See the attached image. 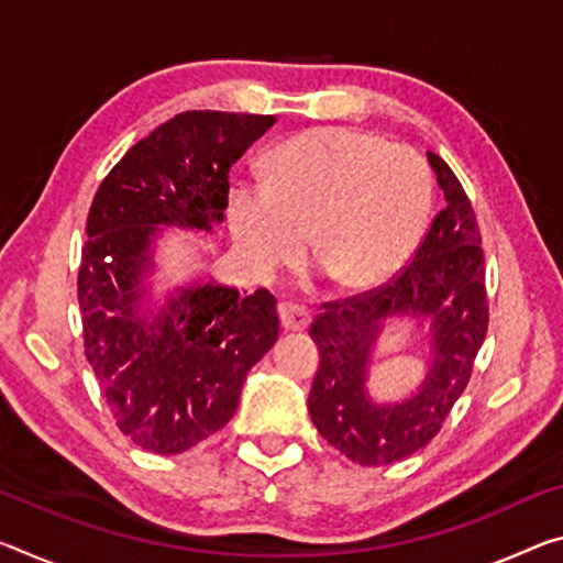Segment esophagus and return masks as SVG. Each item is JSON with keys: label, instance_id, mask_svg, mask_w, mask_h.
<instances>
[{"label": "esophagus", "instance_id": "34e87169", "mask_svg": "<svg viewBox=\"0 0 563 563\" xmlns=\"http://www.w3.org/2000/svg\"><path fill=\"white\" fill-rule=\"evenodd\" d=\"M278 316L285 330H306L310 325V313L302 306H296V302H280Z\"/></svg>", "mask_w": 563, "mask_h": 563}]
</instances>
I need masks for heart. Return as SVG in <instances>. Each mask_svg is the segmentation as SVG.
<instances>
[{"instance_id": "obj_1", "label": "heart", "mask_w": 563, "mask_h": 563, "mask_svg": "<svg viewBox=\"0 0 563 563\" xmlns=\"http://www.w3.org/2000/svg\"><path fill=\"white\" fill-rule=\"evenodd\" d=\"M433 175L416 150L351 128H320L285 142L265 183H238L228 225L240 261L271 280L306 245L341 288L388 280L421 240Z\"/></svg>"}]
</instances>
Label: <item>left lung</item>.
Returning <instances> with one entry per match:
<instances>
[{
  "instance_id": "1",
  "label": "left lung",
  "mask_w": 563,
  "mask_h": 563,
  "mask_svg": "<svg viewBox=\"0 0 563 563\" xmlns=\"http://www.w3.org/2000/svg\"><path fill=\"white\" fill-rule=\"evenodd\" d=\"M445 208L404 271L380 288L323 302L313 325L320 365L308 396L323 439L361 466H386L421 451L468 386L488 328L486 265L476 212L453 169L428 153ZM413 317L432 330V363L417 394L373 405L364 390L369 355L388 322Z\"/></svg>"
}]
</instances>
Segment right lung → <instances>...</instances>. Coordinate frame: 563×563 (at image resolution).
<instances>
[{
    "label": "right lung",
    "mask_w": 563,
    "mask_h": 563,
    "mask_svg": "<svg viewBox=\"0 0 563 563\" xmlns=\"http://www.w3.org/2000/svg\"><path fill=\"white\" fill-rule=\"evenodd\" d=\"M273 114L190 110L132 145L95 192L77 275L85 355L114 423L140 449L175 456L233 418L247 371L278 341L265 288L190 283L142 313L159 225L212 233L228 175Z\"/></svg>",
    "instance_id": "add662e5"
}]
</instances>
